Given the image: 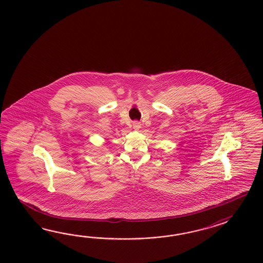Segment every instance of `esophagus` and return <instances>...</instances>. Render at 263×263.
Listing matches in <instances>:
<instances>
[{"label":"esophagus","instance_id":"esophagus-1","mask_svg":"<svg viewBox=\"0 0 263 263\" xmlns=\"http://www.w3.org/2000/svg\"><path fill=\"white\" fill-rule=\"evenodd\" d=\"M133 128H134V129H139V128H141V122H140V121H138V120L133 121Z\"/></svg>","mask_w":263,"mask_h":263}]
</instances>
